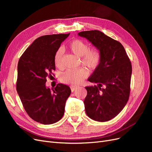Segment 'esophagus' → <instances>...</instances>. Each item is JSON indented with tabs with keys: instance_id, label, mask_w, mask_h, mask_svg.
Listing matches in <instances>:
<instances>
[{
	"instance_id": "1",
	"label": "esophagus",
	"mask_w": 152,
	"mask_h": 152,
	"mask_svg": "<svg viewBox=\"0 0 152 152\" xmlns=\"http://www.w3.org/2000/svg\"><path fill=\"white\" fill-rule=\"evenodd\" d=\"M77 86H72L71 87H70V88H71V91H72V92H73L74 91H75L77 89Z\"/></svg>"
}]
</instances>
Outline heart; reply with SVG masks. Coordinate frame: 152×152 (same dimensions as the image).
<instances>
[{
    "label": "heart",
    "instance_id": "b5f03b06",
    "mask_svg": "<svg viewBox=\"0 0 152 152\" xmlns=\"http://www.w3.org/2000/svg\"><path fill=\"white\" fill-rule=\"evenodd\" d=\"M71 52L76 56L80 57L82 65L89 69L97 68L102 61V53L96 47L89 48V45L84 40L80 39L73 40L68 45ZM63 52L58 49L54 55V63L58 68L62 65ZM88 75V72L84 68H80L75 70H69L64 72L61 75V81L64 84H79Z\"/></svg>",
    "mask_w": 152,
    "mask_h": 152
}]
</instances>
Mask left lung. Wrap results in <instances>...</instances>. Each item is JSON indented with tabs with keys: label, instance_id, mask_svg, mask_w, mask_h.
I'll list each match as a JSON object with an SVG mask.
<instances>
[{
	"label": "left lung",
	"instance_id": "1",
	"mask_svg": "<svg viewBox=\"0 0 152 152\" xmlns=\"http://www.w3.org/2000/svg\"><path fill=\"white\" fill-rule=\"evenodd\" d=\"M99 49L102 61L88 79L97 86L86 87V114L98 122L111 120L125 107L130 94L132 65L121 42L99 30L79 32Z\"/></svg>",
	"mask_w": 152,
	"mask_h": 152
}]
</instances>
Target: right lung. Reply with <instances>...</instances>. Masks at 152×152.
Returning <instances> with one entry per match:
<instances>
[{"label":"right lung","instance_id":"1","mask_svg":"<svg viewBox=\"0 0 152 152\" xmlns=\"http://www.w3.org/2000/svg\"><path fill=\"white\" fill-rule=\"evenodd\" d=\"M70 34L41 36L20 57L18 64L16 90L30 118L52 124L63 117L70 87L58 84L53 91L45 86L46 78L55 70L54 55Z\"/></svg>","mask_w":152,"mask_h":152}]
</instances>
